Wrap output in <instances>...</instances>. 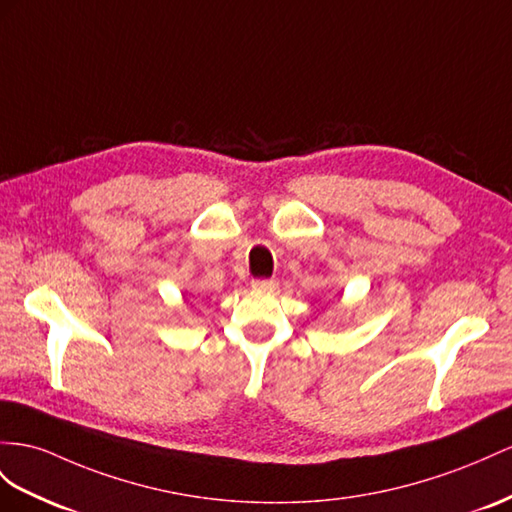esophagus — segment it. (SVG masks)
Here are the masks:
<instances>
[{"instance_id":"obj_1","label":"esophagus","mask_w":512,"mask_h":512,"mask_svg":"<svg viewBox=\"0 0 512 512\" xmlns=\"http://www.w3.org/2000/svg\"><path fill=\"white\" fill-rule=\"evenodd\" d=\"M279 287V281L274 279H257L253 281V290H259V292H274Z\"/></svg>"}]
</instances>
